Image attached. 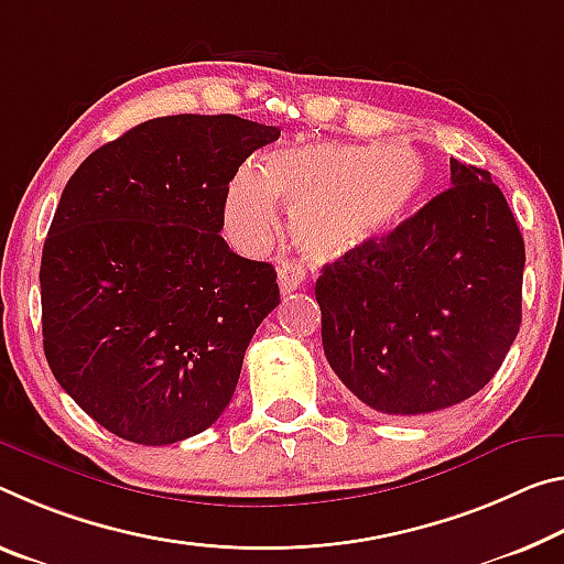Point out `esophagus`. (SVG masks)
Wrapping results in <instances>:
<instances>
[{
    "mask_svg": "<svg viewBox=\"0 0 564 564\" xmlns=\"http://www.w3.org/2000/svg\"><path fill=\"white\" fill-rule=\"evenodd\" d=\"M306 281V271L299 263L293 261H285L279 265V285H281V293H291L296 291Z\"/></svg>",
    "mask_w": 564,
    "mask_h": 564,
    "instance_id": "obj_1",
    "label": "esophagus"
}]
</instances>
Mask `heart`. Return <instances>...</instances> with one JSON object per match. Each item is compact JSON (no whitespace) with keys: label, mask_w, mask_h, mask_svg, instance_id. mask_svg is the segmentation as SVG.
Segmentation results:
<instances>
[{"label":"heart","mask_w":564,"mask_h":564,"mask_svg":"<svg viewBox=\"0 0 564 564\" xmlns=\"http://www.w3.org/2000/svg\"><path fill=\"white\" fill-rule=\"evenodd\" d=\"M424 181V160L406 142H303L273 150L261 170H240L226 198V228L238 248L256 253L279 234L283 203L301 253L336 261L394 228Z\"/></svg>","instance_id":"heart-1"}]
</instances>
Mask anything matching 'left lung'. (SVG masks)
<instances>
[{"label": "left lung", "instance_id": "8db88e82", "mask_svg": "<svg viewBox=\"0 0 564 564\" xmlns=\"http://www.w3.org/2000/svg\"><path fill=\"white\" fill-rule=\"evenodd\" d=\"M449 165L452 187L316 281L330 369L379 414L475 397L522 324L524 240L505 193L487 170Z\"/></svg>", "mask_w": 564, "mask_h": 564}]
</instances>
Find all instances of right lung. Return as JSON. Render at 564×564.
Returning a JSON list of instances; mask_svg holds the SVG:
<instances>
[{"mask_svg":"<svg viewBox=\"0 0 564 564\" xmlns=\"http://www.w3.org/2000/svg\"><path fill=\"white\" fill-rule=\"evenodd\" d=\"M273 124L167 115L97 148L62 191L42 248L44 356L77 406L163 446L234 399L246 348L281 303L275 268L223 240L228 185Z\"/></svg>","mask_w":564,"mask_h":564,"instance_id":"add662e5","label":"right lung"}]
</instances>
